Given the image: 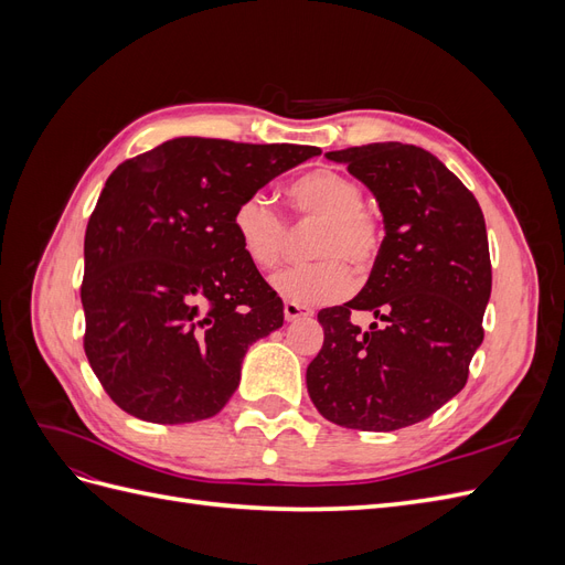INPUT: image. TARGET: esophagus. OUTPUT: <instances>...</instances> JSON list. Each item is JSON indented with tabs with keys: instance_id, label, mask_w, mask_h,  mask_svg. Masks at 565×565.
Listing matches in <instances>:
<instances>
[{
	"instance_id": "esophagus-1",
	"label": "esophagus",
	"mask_w": 565,
	"mask_h": 565,
	"mask_svg": "<svg viewBox=\"0 0 565 565\" xmlns=\"http://www.w3.org/2000/svg\"><path fill=\"white\" fill-rule=\"evenodd\" d=\"M311 311L306 309V306H299L295 301H285V320L287 322H295V320H301V318H309Z\"/></svg>"
}]
</instances>
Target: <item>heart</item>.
Instances as JSON below:
<instances>
[{"instance_id":"b5f03b06","label":"heart","mask_w":565,"mask_h":565,"mask_svg":"<svg viewBox=\"0 0 565 565\" xmlns=\"http://www.w3.org/2000/svg\"><path fill=\"white\" fill-rule=\"evenodd\" d=\"M289 207L301 218L320 221L311 243L318 262L278 273L273 287L299 306L339 301L353 289V273H367L377 259L380 224L363 210V188L334 169H313L287 188ZM233 233L247 262L259 270H273L285 254L287 226L270 202L254 193L235 204Z\"/></svg>"}]
</instances>
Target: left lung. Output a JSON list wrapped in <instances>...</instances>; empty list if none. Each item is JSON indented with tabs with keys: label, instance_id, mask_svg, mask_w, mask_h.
I'll list each match as a JSON object with an SVG mask.
<instances>
[{
	"label": "left lung",
	"instance_id": "obj_1",
	"mask_svg": "<svg viewBox=\"0 0 565 565\" xmlns=\"http://www.w3.org/2000/svg\"><path fill=\"white\" fill-rule=\"evenodd\" d=\"M380 204L384 241L365 287L322 309L306 370L318 413L344 429L396 431L465 388L492 289L486 218L469 188L429 150L398 141L324 152ZM379 318L363 333L350 318Z\"/></svg>",
	"mask_w": 565,
	"mask_h": 565
}]
</instances>
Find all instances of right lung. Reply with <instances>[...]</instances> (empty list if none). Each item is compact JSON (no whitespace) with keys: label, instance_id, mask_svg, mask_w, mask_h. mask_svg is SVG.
<instances>
[{"label":"right lung","instance_id":"right-lung-1","mask_svg":"<svg viewBox=\"0 0 565 565\" xmlns=\"http://www.w3.org/2000/svg\"><path fill=\"white\" fill-rule=\"evenodd\" d=\"M313 146L164 141L108 177L84 235V351L125 413L156 424L224 409L282 299L243 254L235 204Z\"/></svg>","mask_w":565,"mask_h":565}]
</instances>
